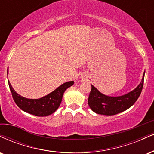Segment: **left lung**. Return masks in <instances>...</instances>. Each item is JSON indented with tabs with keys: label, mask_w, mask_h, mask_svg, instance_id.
Instances as JSON below:
<instances>
[{
	"label": "left lung",
	"mask_w": 154,
	"mask_h": 154,
	"mask_svg": "<svg viewBox=\"0 0 154 154\" xmlns=\"http://www.w3.org/2000/svg\"><path fill=\"white\" fill-rule=\"evenodd\" d=\"M144 72L141 82L132 91L123 95H105L91 85L92 89L88 98V105L90 109L97 114L104 116H114L128 110L136 103L141 93L144 81Z\"/></svg>",
	"instance_id": "8db88e82"
}]
</instances>
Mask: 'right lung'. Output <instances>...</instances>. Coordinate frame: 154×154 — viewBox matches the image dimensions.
I'll use <instances>...</instances> for the list:
<instances>
[{
  "label": "right lung",
  "instance_id": "add662e5",
  "mask_svg": "<svg viewBox=\"0 0 154 154\" xmlns=\"http://www.w3.org/2000/svg\"><path fill=\"white\" fill-rule=\"evenodd\" d=\"M8 74V68L7 75ZM74 81H69L61 85L53 92L38 99H29L18 95L8 81V85L16 104L24 112L39 117H44L54 113L62 103L63 94L72 85Z\"/></svg>",
  "mask_w": 154,
  "mask_h": 154
}]
</instances>
